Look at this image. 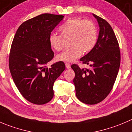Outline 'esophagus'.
Instances as JSON below:
<instances>
[{
	"mask_svg": "<svg viewBox=\"0 0 132 132\" xmlns=\"http://www.w3.org/2000/svg\"><path fill=\"white\" fill-rule=\"evenodd\" d=\"M65 67H67V69H70L71 68V64L68 62L65 63Z\"/></svg>",
	"mask_w": 132,
	"mask_h": 132,
	"instance_id": "1",
	"label": "esophagus"
}]
</instances>
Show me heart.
<instances>
[{"mask_svg":"<svg viewBox=\"0 0 132 132\" xmlns=\"http://www.w3.org/2000/svg\"><path fill=\"white\" fill-rule=\"evenodd\" d=\"M61 35L52 33L48 37V43L52 48L60 51L63 48V37L71 36L69 48L59 54V61H72L80 57L82 52L87 53L95 47L98 38V30L95 23L90 20L79 17L68 19L59 27Z\"/></svg>","mask_w":132,"mask_h":132,"instance_id":"1","label":"heart"}]
</instances>
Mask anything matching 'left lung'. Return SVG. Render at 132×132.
Returning <instances> with one entry per match:
<instances>
[{
    "mask_svg": "<svg viewBox=\"0 0 132 132\" xmlns=\"http://www.w3.org/2000/svg\"><path fill=\"white\" fill-rule=\"evenodd\" d=\"M93 15L98 22L100 31L95 47L80 58L89 69L80 68L72 64L75 72L73 80L76 97L87 104H96L104 100L113 89L120 63L119 45L110 24Z\"/></svg>",
    "mask_w": 132,
    "mask_h": 132,
    "instance_id": "1",
    "label": "left lung"
}]
</instances>
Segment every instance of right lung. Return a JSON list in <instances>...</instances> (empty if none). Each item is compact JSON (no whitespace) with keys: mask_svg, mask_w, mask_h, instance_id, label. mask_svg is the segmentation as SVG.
<instances>
[{"mask_svg":"<svg viewBox=\"0 0 132 132\" xmlns=\"http://www.w3.org/2000/svg\"><path fill=\"white\" fill-rule=\"evenodd\" d=\"M63 17L44 13L27 20L19 27L12 41L9 56L12 78L22 96L34 104L52 100L54 83L65 69L63 61L46 67L54 56L48 37Z\"/></svg>","mask_w":132,"mask_h":132,"instance_id":"add662e5","label":"right lung"}]
</instances>
